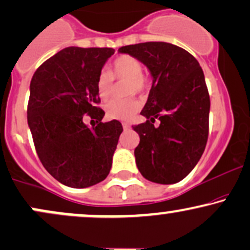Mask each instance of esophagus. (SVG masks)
<instances>
[{"mask_svg":"<svg viewBox=\"0 0 250 250\" xmlns=\"http://www.w3.org/2000/svg\"><path fill=\"white\" fill-rule=\"evenodd\" d=\"M122 125H123V128H125V129L130 128V125H129V123H127V122H123Z\"/></svg>","mask_w":250,"mask_h":250,"instance_id":"34e87169","label":"esophagus"}]
</instances>
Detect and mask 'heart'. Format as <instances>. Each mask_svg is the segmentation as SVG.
<instances>
[{"label": "heart", "instance_id": "b5f03b06", "mask_svg": "<svg viewBox=\"0 0 250 250\" xmlns=\"http://www.w3.org/2000/svg\"><path fill=\"white\" fill-rule=\"evenodd\" d=\"M142 63L131 55H121L113 62V75L108 70H101L96 77L95 88L97 96L105 101L113 90L114 78L127 80V94L143 93L149 87L148 77L142 73ZM140 102L135 97H127L123 100H113L105 105V114L108 119L128 121L133 119L139 111Z\"/></svg>", "mask_w": 250, "mask_h": 250}]
</instances>
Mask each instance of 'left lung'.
I'll use <instances>...</instances> for the list:
<instances>
[{"mask_svg": "<svg viewBox=\"0 0 250 250\" xmlns=\"http://www.w3.org/2000/svg\"><path fill=\"white\" fill-rule=\"evenodd\" d=\"M119 53L136 57L153 77L141 111L147 121L133 125L140 135L137 168L151 182H180L199 162L208 140L210 99L202 68L187 50L167 42L125 45Z\"/></svg>", "mask_w": 250, "mask_h": 250, "instance_id": "1", "label": "left lung"}]
</instances>
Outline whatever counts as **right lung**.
<instances>
[{"instance_id": "right-lung-1", "label": "right lung", "mask_w": 250, "mask_h": 250, "mask_svg": "<svg viewBox=\"0 0 250 250\" xmlns=\"http://www.w3.org/2000/svg\"><path fill=\"white\" fill-rule=\"evenodd\" d=\"M114 53L113 48H64L31 79L27 119L36 153L48 173L68 187H90L110 171L123 128L117 120L102 122L95 82ZM84 115L96 120L95 127L85 125Z\"/></svg>"}]
</instances>
